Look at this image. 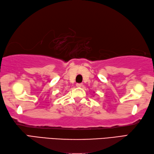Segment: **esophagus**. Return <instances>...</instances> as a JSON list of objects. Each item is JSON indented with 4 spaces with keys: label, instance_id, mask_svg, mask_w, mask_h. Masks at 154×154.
<instances>
[{
    "label": "esophagus",
    "instance_id": "34e87169",
    "mask_svg": "<svg viewBox=\"0 0 154 154\" xmlns=\"http://www.w3.org/2000/svg\"><path fill=\"white\" fill-rule=\"evenodd\" d=\"M83 86V83H77V87H81Z\"/></svg>",
    "mask_w": 154,
    "mask_h": 154
}]
</instances>
